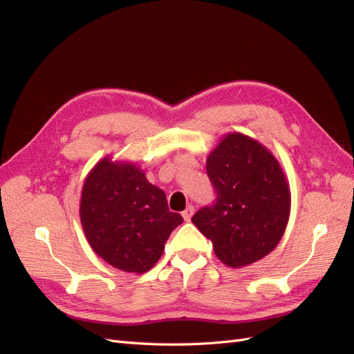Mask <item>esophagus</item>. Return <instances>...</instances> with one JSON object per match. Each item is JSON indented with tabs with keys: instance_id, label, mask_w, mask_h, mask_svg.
Segmentation results:
<instances>
[{
	"instance_id": "obj_1",
	"label": "esophagus",
	"mask_w": 354,
	"mask_h": 354,
	"mask_svg": "<svg viewBox=\"0 0 354 354\" xmlns=\"http://www.w3.org/2000/svg\"><path fill=\"white\" fill-rule=\"evenodd\" d=\"M194 212H195V208L192 207V205H189L183 212H181V216H183V218H185V221H190V218H192V216H194Z\"/></svg>"
}]
</instances>
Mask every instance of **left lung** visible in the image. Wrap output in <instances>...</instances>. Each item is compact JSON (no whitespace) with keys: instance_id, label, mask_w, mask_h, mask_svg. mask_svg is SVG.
Returning <instances> with one entry per match:
<instances>
[{"instance_id":"8db88e82","label":"left lung","mask_w":354,"mask_h":354,"mask_svg":"<svg viewBox=\"0 0 354 354\" xmlns=\"http://www.w3.org/2000/svg\"><path fill=\"white\" fill-rule=\"evenodd\" d=\"M207 174L217 198L192 221L212 242L217 259L239 269L270 254L291 212V190L279 160L254 138L227 133L208 155Z\"/></svg>"}]
</instances>
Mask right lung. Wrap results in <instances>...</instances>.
Listing matches in <instances>:
<instances>
[{
  "instance_id": "add662e5",
  "label": "right lung",
  "mask_w": 354,
  "mask_h": 354,
  "mask_svg": "<svg viewBox=\"0 0 354 354\" xmlns=\"http://www.w3.org/2000/svg\"><path fill=\"white\" fill-rule=\"evenodd\" d=\"M80 218L91 250L115 269L146 273L183 217L137 164L104 156L85 177Z\"/></svg>"
}]
</instances>
